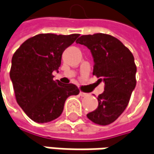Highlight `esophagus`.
I'll return each mask as SVG.
<instances>
[{
	"instance_id": "esophagus-1",
	"label": "esophagus",
	"mask_w": 154,
	"mask_h": 154,
	"mask_svg": "<svg viewBox=\"0 0 154 154\" xmlns=\"http://www.w3.org/2000/svg\"><path fill=\"white\" fill-rule=\"evenodd\" d=\"M87 94H86V93H84V92H80V95H81V96H82V97H85V96H87Z\"/></svg>"
}]
</instances>
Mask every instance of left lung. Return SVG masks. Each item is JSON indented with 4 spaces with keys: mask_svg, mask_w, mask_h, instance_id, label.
Masks as SVG:
<instances>
[{
    "mask_svg": "<svg viewBox=\"0 0 154 154\" xmlns=\"http://www.w3.org/2000/svg\"><path fill=\"white\" fill-rule=\"evenodd\" d=\"M76 43L90 49L94 61L93 74L105 82L104 92L98 96V107L87 116L95 124L109 125L125 111L135 88L134 55L117 38L106 34L82 35Z\"/></svg>",
    "mask_w": 154,
    "mask_h": 154,
    "instance_id": "1",
    "label": "left lung"
}]
</instances>
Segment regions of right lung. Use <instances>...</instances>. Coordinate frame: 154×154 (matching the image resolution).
<instances>
[{"label": "right lung", "instance_id": "obj_1", "mask_svg": "<svg viewBox=\"0 0 154 154\" xmlns=\"http://www.w3.org/2000/svg\"><path fill=\"white\" fill-rule=\"evenodd\" d=\"M80 36L40 34L27 39L12 58L10 79L16 101L27 116L38 123L57 119L66 100L77 95L79 88L72 83L54 81L61 55L66 48Z\"/></svg>", "mask_w": 154, "mask_h": 154}]
</instances>
